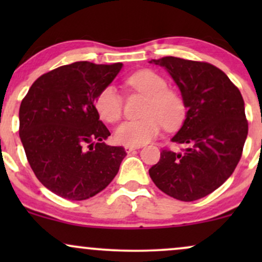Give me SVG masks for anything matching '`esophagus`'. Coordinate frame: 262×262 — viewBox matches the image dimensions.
Here are the masks:
<instances>
[{
    "label": "esophagus",
    "mask_w": 262,
    "mask_h": 262,
    "mask_svg": "<svg viewBox=\"0 0 262 262\" xmlns=\"http://www.w3.org/2000/svg\"><path fill=\"white\" fill-rule=\"evenodd\" d=\"M140 146H134V145H125L124 146V149H125V151L127 152H132L133 151V150H137V149H139Z\"/></svg>",
    "instance_id": "obj_1"
}]
</instances>
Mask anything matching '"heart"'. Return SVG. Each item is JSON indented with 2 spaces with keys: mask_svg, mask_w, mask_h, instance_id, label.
<instances>
[{
  "mask_svg": "<svg viewBox=\"0 0 262 262\" xmlns=\"http://www.w3.org/2000/svg\"><path fill=\"white\" fill-rule=\"evenodd\" d=\"M132 89L146 96L139 121L124 122L114 132V138L124 145L139 146L149 143L160 133L161 127L175 130L186 118L185 101L173 90L167 89V81L152 70H139L127 79ZM95 108L101 119L116 123L123 116V98L113 86H106L96 95Z\"/></svg>",
  "mask_w": 262,
  "mask_h": 262,
  "instance_id": "1",
  "label": "heart"
}]
</instances>
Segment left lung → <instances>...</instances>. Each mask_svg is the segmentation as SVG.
I'll return each instance as SVG.
<instances>
[{
	"label": "left lung",
	"instance_id": "obj_1",
	"mask_svg": "<svg viewBox=\"0 0 262 262\" xmlns=\"http://www.w3.org/2000/svg\"><path fill=\"white\" fill-rule=\"evenodd\" d=\"M164 66L182 93L187 114L173 143L164 148L149 175L156 187L191 202L221 187L235 170L248 137V119L239 89L217 66L175 56L151 60Z\"/></svg>",
	"mask_w": 262,
	"mask_h": 262
}]
</instances>
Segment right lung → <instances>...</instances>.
<instances>
[{
  "instance_id": "add662e5",
  "label": "right lung",
  "mask_w": 262,
  "mask_h": 262,
  "mask_svg": "<svg viewBox=\"0 0 262 262\" xmlns=\"http://www.w3.org/2000/svg\"><path fill=\"white\" fill-rule=\"evenodd\" d=\"M121 62L76 61L41 75L19 107V137L37 179L66 200L93 197L110 185L127 155L103 143L111 133L95 108Z\"/></svg>"
}]
</instances>
